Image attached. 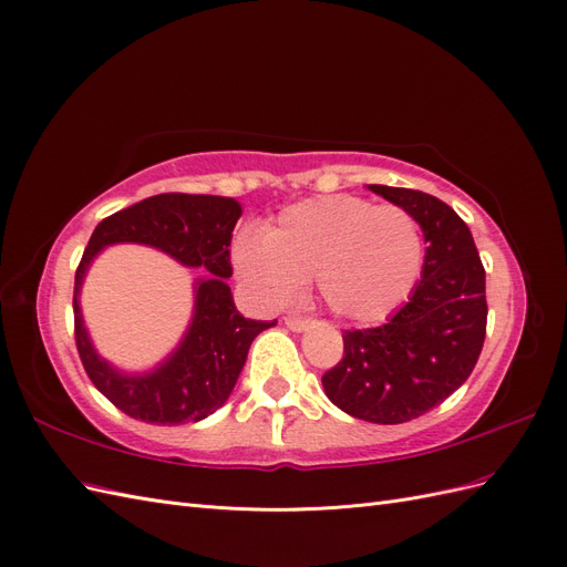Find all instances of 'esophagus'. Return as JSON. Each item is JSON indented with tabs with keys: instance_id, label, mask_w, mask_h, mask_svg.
Listing matches in <instances>:
<instances>
[{
	"instance_id": "1",
	"label": "esophagus",
	"mask_w": 567,
	"mask_h": 567,
	"mask_svg": "<svg viewBox=\"0 0 567 567\" xmlns=\"http://www.w3.org/2000/svg\"><path fill=\"white\" fill-rule=\"evenodd\" d=\"M310 323H312V319L300 317V315H290V317H286V326H288L290 331H296V333H300V331H305V329H310Z\"/></svg>"
}]
</instances>
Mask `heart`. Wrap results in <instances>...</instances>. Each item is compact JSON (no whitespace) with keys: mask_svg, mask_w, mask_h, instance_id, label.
I'll use <instances>...</instances> for the list:
<instances>
[{"mask_svg":"<svg viewBox=\"0 0 567 567\" xmlns=\"http://www.w3.org/2000/svg\"><path fill=\"white\" fill-rule=\"evenodd\" d=\"M234 267L262 302L281 305L317 277L321 300L342 319L383 321L421 279L419 221L398 205L323 196L290 205L262 234H241Z\"/></svg>","mask_w":567,"mask_h":567,"instance_id":"b5f03b06","label":"heart"}]
</instances>
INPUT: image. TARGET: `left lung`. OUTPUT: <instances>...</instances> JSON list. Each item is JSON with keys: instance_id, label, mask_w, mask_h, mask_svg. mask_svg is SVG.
Listing matches in <instances>:
<instances>
[{"instance_id": "left-lung-1", "label": "left lung", "mask_w": 567, "mask_h": 567, "mask_svg": "<svg viewBox=\"0 0 567 567\" xmlns=\"http://www.w3.org/2000/svg\"><path fill=\"white\" fill-rule=\"evenodd\" d=\"M369 188L423 229L421 281L383 326L342 333L346 354L321 383L346 414L394 425L442 404L475 369L487 329L485 267L466 221L447 203L414 188Z\"/></svg>"}]
</instances>
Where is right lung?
I'll return each mask as SVG.
<instances>
[{"mask_svg":"<svg viewBox=\"0 0 567 567\" xmlns=\"http://www.w3.org/2000/svg\"><path fill=\"white\" fill-rule=\"evenodd\" d=\"M241 205L225 196L158 194L99 221L75 271V342L96 390L127 416L156 425L196 423L229 400L250 342L274 321L246 319L236 310L231 288V231ZM113 243H144L187 266L212 274L195 287L193 323L181 348L148 374H123L93 350L79 310V288L93 257Z\"/></svg>","mask_w":567,"mask_h":567,"instance_id":"1","label":"right lung"}]
</instances>
